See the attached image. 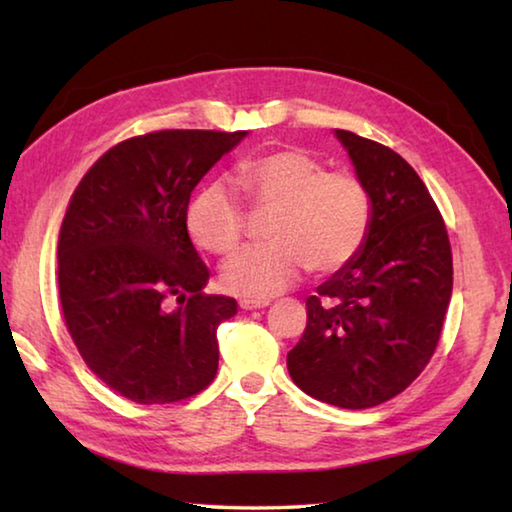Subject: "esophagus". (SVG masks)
<instances>
[{
	"label": "esophagus",
	"mask_w": 512,
	"mask_h": 512,
	"mask_svg": "<svg viewBox=\"0 0 512 512\" xmlns=\"http://www.w3.org/2000/svg\"><path fill=\"white\" fill-rule=\"evenodd\" d=\"M271 305V300H250V298H241L239 300V307L246 309V311H253V309H264Z\"/></svg>",
	"instance_id": "esophagus-1"
}]
</instances>
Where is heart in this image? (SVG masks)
Returning a JSON list of instances; mask_svg holds the SVG:
<instances>
[{"label":"heart","mask_w":512,"mask_h":512,"mask_svg":"<svg viewBox=\"0 0 512 512\" xmlns=\"http://www.w3.org/2000/svg\"><path fill=\"white\" fill-rule=\"evenodd\" d=\"M237 183L250 203L273 207L264 244L237 250L221 266L223 287L237 296L268 300L289 289L300 273H332L352 262L372 223L368 187L350 171H327L300 149H277L244 160ZM189 235L207 253L235 248L246 230L239 196L210 180L187 207Z\"/></svg>","instance_id":"obj_1"}]
</instances>
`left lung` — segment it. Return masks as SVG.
Listing matches in <instances>:
<instances>
[{
  "label": "left lung",
  "mask_w": 512,
  "mask_h": 512,
  "mask_svg": "<svg viewBox=\"0 0 512 512\" xmlns=\"http://www.w3.org/2000/svg\"><path fill=\"white\" fill-rule=\"evenodd\" d=\"M334 133L368 187L372 223L357 257L307 298V327L287 368L320 402L370 409L402 393L436 350L452 298V248L429 189L402 155Z\"/></svg>",
  "instance_id": "obj_1"
}]
</instances>
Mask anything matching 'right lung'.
<instances>
[{"instance_id":"right-lung-1","label":"right lung","mask_w":512,"mask_h":512,"mask_svg":"<svg viewBox=\"0 0 512 512\" xmlns=\"http://www.w3.org/2000/svg\"><path fill=\"white\" fill-rule=\"evenodd\" d=\"M248 131H158L112 146L67 205L58 289L69 334L103 384L137 404L187 400L219 368L235 298L207 296L187 232L201 178Z\"/></svg>"}]
</instances>
